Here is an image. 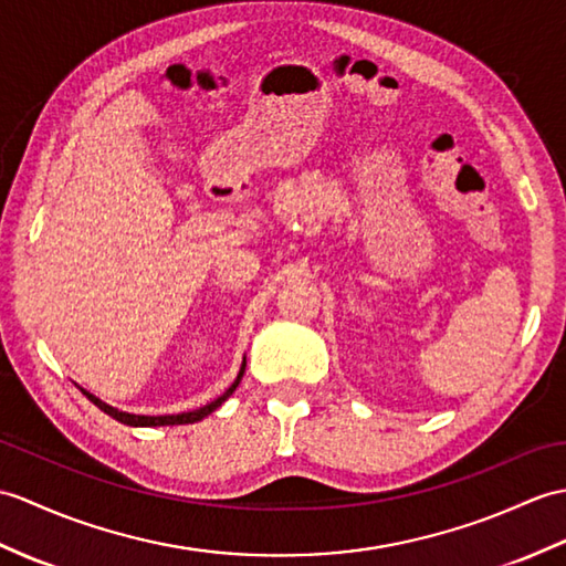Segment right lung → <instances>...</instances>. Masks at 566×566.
Instances as JSON below:
<instances>
[{
  "mask_svg": "<svg viewBox=\"0 0 566 566\" xmlns=\"http://www.w3.org/2000/svg\"><path fill=\"white\" fill-rule=\"evenodd\" d=\"M243 371H245V359H243V366H241L239 376H235V380L229 386V390L223 392V396H219V398L212 400V402H207L205 407H200V410L180 412V415H156V417H151V415H129V412L117 410V407H111L108 402H103V400L96 398V396H91V392L84 390V388H82V392H84V396H86L91 402H94V405L98 407V410H103L105 415H111L113 419H117V422H123V424H127V427H176V424L200 422V419H205L207 415H212V412L217 410V407H219L223 400H227L235 388H239L241 378H243Z\"/></svg>",
  "mask_w": 566,
  "mask_h": 566,
  "instance_id": "right-lung-1",
  "label": "right lung"
}]
</instances>
